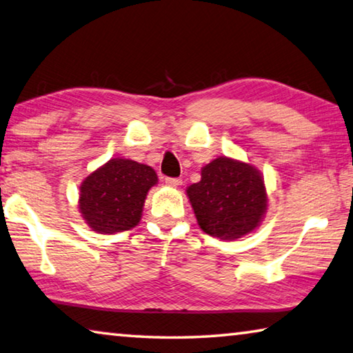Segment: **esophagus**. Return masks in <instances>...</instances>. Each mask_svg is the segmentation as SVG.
I'll list each match as a JSON object with an SVG mask.
<instances>
[{
    "mask_svg": "<svg viewBox=\"0 0 353 353\" xmlns=\"http://www.w3.org/2000/svg\"><path fill=\"white\" fill-rule=\"evenodd\" d=\"M165 183L170 185V187H179V185L182 183V179H179V177H166L165 179Z\"/></svg>",
    "mask_w": 353,
    "mask_h": 353,
    "instance_id": "1",
    "label": "esophagus"
}]
</instances>
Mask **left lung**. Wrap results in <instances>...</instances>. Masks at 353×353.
<instances>
[{"instance_id": "8db88e82", "label": "left lung", "mask_w": 353, "mask_h": 353, "mask_svg": "<svg viewBox=\"0 0 353 353\" xmlns=\"http://www.w3.org/2000/svg\"><path fill=\"white\" fill-rule=\"evenodd\" d=\"M199 227L219 239H238L259 225L267 194L259 171L219 157L202 168L201 182L187 190Z\"/></svg>"}]
</instances>
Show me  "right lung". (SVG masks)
<instances>
[{"mask_svg":"<svg viewBox=\"0 0 353 353\" xmlns=\"http://www.w3.org/2000/svg\"><path fill=\"white\" fill-rule=\"evenodd\" d=\"M157 183L156 171L128 159H111L83 181L80 213L97 233H119L140 222L146 194Z\"/></svg>","mask_w":353,"mask_h":353,"instance_id":"right-lung-1","label":"right lung"}]
</instances>
